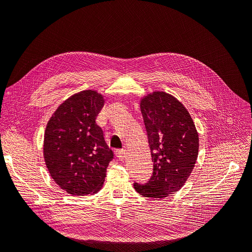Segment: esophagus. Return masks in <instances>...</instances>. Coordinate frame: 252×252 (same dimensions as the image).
<instances>
[{"label":"esophagus","mask_w":252,"mask_h":252,"mask_svg":"<svg viewBox=\"0 0 252 252\" xmlns=\"http://www.w3.org/2000/svg\"><path fill=\"white\" fill-rule=\"evenodd\" d=\"M116 156L119 159H121V161H123V159L126 158V150H124V149L116 150Z\"/></svg>","instance_id":"1"}]
</instances>
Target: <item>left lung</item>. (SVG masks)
<instances>
[{"label":"left lung","mask_w":252,"mask_h":252,"mask_svg":"<svg viewBox=\"0 0 252 252\" xmlns=\"http://www.w3.org/2000/svg\"><path fill=\"white\" fill-rule=\"evenodd\" d=\"M141 112L148 135L154 172L146 184L134 183L141 195L163 199L184 186L199 154V134L189 112L164 91L144 96Z\"/></svg>","instance_id":"1"}]
</instances>
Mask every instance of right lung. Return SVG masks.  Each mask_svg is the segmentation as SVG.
I'll list each match as a JSON object with an SVG mask.
<instances>
[{"mask_svg": "<svg viewBox=\"0 0 252 252\" xmlns=\"http://www.w3.org/2000/svg\"><path fill=\"white\" fill-rule=\"evenodd\" d=\"M104 103L96 91H81L61 104L47 123L45 163L53 181L72 195L97 192L113 158L95 123Z\"/></svg>", "mask_w": 252, "mask_h": 252, "instance_id": "1", "label": "right lung"}]
</instances>
